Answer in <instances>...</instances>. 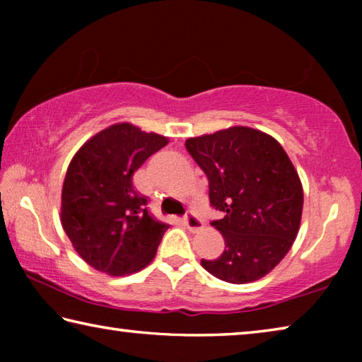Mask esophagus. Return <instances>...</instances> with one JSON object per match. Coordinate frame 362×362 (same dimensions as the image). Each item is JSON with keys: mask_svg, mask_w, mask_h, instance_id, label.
<instances>
[{"mask_svg": "<svg viewBox=\"0 0 362 362\" xmlns=\"http://www.w3.org/2000/svg\"><path fill=\"white\" fill-rule=\"evenodd\" d=\"M183 223H185V226L189 231H198V230L203 228V222H201V220L196 217L193 212L187 214L185 218H183Z\"/></svg>", "mask_w": 362, "mask_h": 362, "instance_id": "esophagus-1", "label": "esophagus"}]
</instances>
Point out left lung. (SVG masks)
<instances>
[{
	"label": "left lung",
	"instance_id": "left-lung-1",
	"mask_svg": "<svg viewBox=\"0 0 362 362\" xmlns=\"http://www.w3.org/2000/svg\"><path fill=\"white\" fill-rule=\"evenodd\" d=\"M185 146L223 214L212 222L223 254L201 265L231 284L263 278L289 252L302 220L303 188L289 156L276 139L246 126L187 139Z\"/></svg>",
	"mask_w": 362,
	"mask_h": 362
}]
</instances>
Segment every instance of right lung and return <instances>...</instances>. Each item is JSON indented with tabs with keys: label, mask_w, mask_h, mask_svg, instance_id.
<instances>
[{
	"label": "right lung",
	"mask_w": 362,
	"mask_h": 362,
	"mask_svg": "<svg viewBox=\"0 0 362 362\" xmlns=\"http://www.w3.org/2000/svg\"><path fill=\"white\" fill-rule=\"evenodd\" d=\"M169 139L116 122L90 137L66 169L60 222L81 259L110 276L137 273L155 259L169 225L153 218L132 175Z\"/></svg>",
	"instance_id": "1"
}]
</instances>
